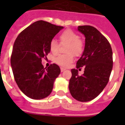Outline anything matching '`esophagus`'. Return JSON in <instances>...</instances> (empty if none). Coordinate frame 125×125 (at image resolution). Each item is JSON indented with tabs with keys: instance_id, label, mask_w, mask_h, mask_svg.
<instances>
[{
	"instance_id": "1",
	"label": "esophagus",
	"mask_w": 125,
	"mask_h": 125,
	"mask_svg": "<svg viewBox=\"0 0 125 125\" xmlns=\"http://www.w3.org/2000/svg\"><path fill=\"white\" fill-rule=\"evenodd\" d=\"M65 70H66V69L64 68H62V67L60 68V71H61V72H63Z\"/></svg>"
}]
</instances>
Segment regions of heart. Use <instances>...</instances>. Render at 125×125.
<instances>
[{
  "mask_svg": "<svg viewBox=\"0 0 125 125\" xmlns=\"http://www.w3.org/2000/svg\"><path fill=\"white\" fill-rule=\"evenodd\" d=\"M79 35L72 30H68L59 36V40L61 45H67L65 52L67 54L59 55L55 58V62L63 67L69 66L74 61V55L78 56L83 51V42L79 39ZM50 50L52 54H57L59 50V44L54 39L50 42Z\"/></svg>",
  "mask_w": 125,
  "mask_h": 125,
  "instance_id": "obj_1",
  "label": "heart"
}]
</instances>
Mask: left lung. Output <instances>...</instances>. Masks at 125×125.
<instances>
[{"label":"left lung","instance_id":"left-lung-1","mask_svg":"<svg viewBox=\"0 0 125 125\" xmlns=\"http://www.w3.org/2000/svg\"><path fill=\"white\" fill-rule=\"evenodd\" d=\"M85 36L83 52L77 62V68L85 66L84 73L72 69L69 89L74 99L85 102L97 97L106 86L113 69V51L108 40L96 28L89 25L79 26Z\"/></svg>","mask_w":125,"mask_h":125}]
</instances>
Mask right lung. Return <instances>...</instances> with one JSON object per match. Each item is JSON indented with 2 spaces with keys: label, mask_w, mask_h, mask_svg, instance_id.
Returning <instances> with one entry per match:
<instances>
[{
  "label": "right lung",
  "mask_w": 125,
  "mask_h": 125,
  "mask_svg": "<svg viewBox=\"0 0 125 125\" xmlns=\"http://www.w3.org/2000/svg\"><path fill=\"white\" fill-rule=\"evenodd\" d=\"M63 26L39 21L19 34L13 45L11 65L15 81L28 97L40 100L51 93L60 73L56 64L44 68L42 59L50 53V42Z\"/></svg>",
  "instance_id": "add662e5"
}]
</instances>
